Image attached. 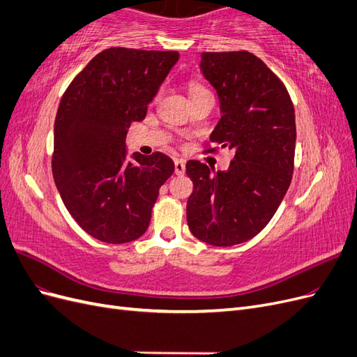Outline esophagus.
Returning a JSON list of instances; mask_svg holds the SVG:
<instances>
[{
  "label": "esophagus",
  "mask_w": 357,
  "mask_h": 357,
  "mask_svg": "<svg viewBox=\"0 0 357 357\" xmlns=\"http://www.w3.org/2000/svg\"><path fill=\"white\" fill-rule=\"evenodd\" d=\"M174 165H176V174H177V176H185V172H186V162L181 160V159H177Z\"/></svg>",
  "instance_id": "1"
}]
</instances>
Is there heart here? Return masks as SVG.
I'll return each mask as SVG.
<instances>
[{
  "instance_id": "1",
  "label": "heart",
  "mask_w": 357,
  "mask_h": 357,
  "mask_svg": "<svg viewBox=\"0 0 357 357\" xmlns=\"http://www.w3.org/2000/svg\"><path fill=\"white\" fill-rule=\"evenodd\" d=\"M202 92H207V89H204L201 84H192L190 86V96L197 95V93H202Z\"/></svg>"
}]
</instances>
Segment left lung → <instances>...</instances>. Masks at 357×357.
I'll return each mask as SVG.
<instances>
[{
  "label": "left lung",
  "mask_w": 357,
  "mask_h": 357,
  "mask_svg": "<svg viewBox=\"0 0 357 357\" xmlns=\"http://www.w3.org/2000/svg\"><path fill=\"white\" fill-rule=\"evenodd\" d=\"M199 68L220 102L210 142L235 155L229 168L218 172L188 162L193 181L188 225L199 241L231 247L261 232L286 195L294 174L295 110L284 84L250 52H204Z\"/></svg>",
  "instance_id": "8db88e82"
}]
</instances>
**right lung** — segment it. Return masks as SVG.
<instances>
[{
	"instance_id": "add662e5",
	"label": "right lung",
	"mask_w": 357,
	"mask_h": 357,
	"mask_svg": "<svg viewBox=\"0 0 357 357\" xmlns=\"http://www.w3.org/2000/svg\"><path fill=\"white\" fill-rule=\"evenodd\" d=\"M177 61L178 52L107 49L62 96L53 131V178L73 219L95 240L139 238L160 186L174 172V162L160 152L128 159L125 139Z\"/></svg>"
}]
</instances>
